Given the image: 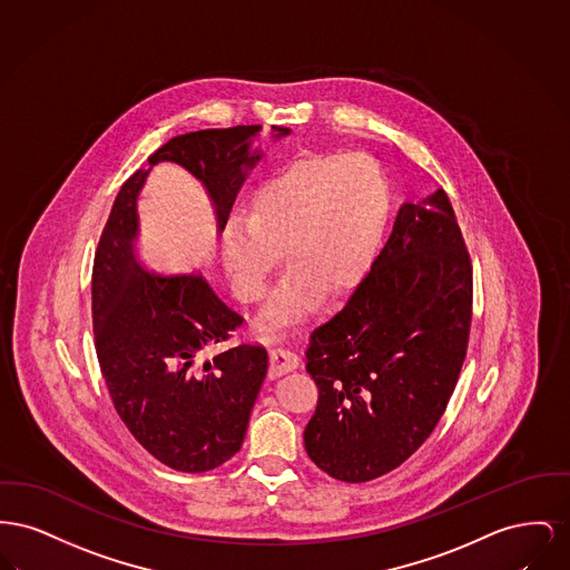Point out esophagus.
Masks as SVG:
<instances>
[{
  "label": "esophagus",
  "mask_w": 570,
  "mask_h": 570,
  "mask_svg": "<svg viewBox=\"0 0 570 570\" xmlns=\"http://www.w3.org/2000/svg\"><path fill=\"white\" fill-rule=\"evenodd\" d=\"M299 358L294 352L287 350H271V364H268V377L276 380L294 368H298Z\"/></svg>",
  "instance_id": "esophagus-1"
}]
</instances>
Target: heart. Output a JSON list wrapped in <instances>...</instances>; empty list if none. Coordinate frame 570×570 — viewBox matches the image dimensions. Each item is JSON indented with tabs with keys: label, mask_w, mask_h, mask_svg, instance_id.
<instances>
[{
	"label": "heart",
	"mask_w": 570,
	"mask_h": 570,
	"mask_svg": "<svg viewBox=\"0 0 570 570\" xmlns=\"http://www.w3.org/2000/svg\"><path fill=\"white\" fill-rule=\"evenodd\" d=\"M390 184L366 154H306L262 181L248 202L246 225L223 232V262L244 302L271 292L281 253L292 272L266 326L304 317L320 296L356 285L389 225Z\"/></svg>",
	"instance_id": "b5f03b06"
}]
</instances>
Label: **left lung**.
<instances>
[{
  "instance_id": "left-lung-1",
  "label": "left lung",
  "mask_w": 570,
  "mask_h": 570,
  "mask_svg": "<svg viewBox=\"0 0 570 570\" xmlns=\"http://www.w3.org/2000/svg\"><path fill=\"white\" fill-rule=\"evenodd\" d=\"M470 324L472 262L440 188L401 206L347 304L311 334V461L332 479L366 482L410 459L446 412Z\"/></svg>"
}]
</instances>
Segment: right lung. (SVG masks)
Here are the masks:
<instances>
[{
    "instance_id": "add662e5",
    "label": "right lung",
    "mask_w": 570,
    "mask_h": 570,
    "mask_svg": "<svg viewBox=\"0 0 570 570\" xmlns=\"http://www.w3.org/2000/svg\"><path fill=\"white\" fill-rule=\"evenodd\" d=\"M262 126H234L174 137L148 158L178 163L208 188L223 232ZM274 139L292 130L272 126ZM148 171H135L116 197L91 272L96 356L114 407L154 459L199 474L240 450L250 410L268 373L262 345L206 350L240 328V315L195 274H158L137 264V197Z\"/></svg>"
}]
</instances>
